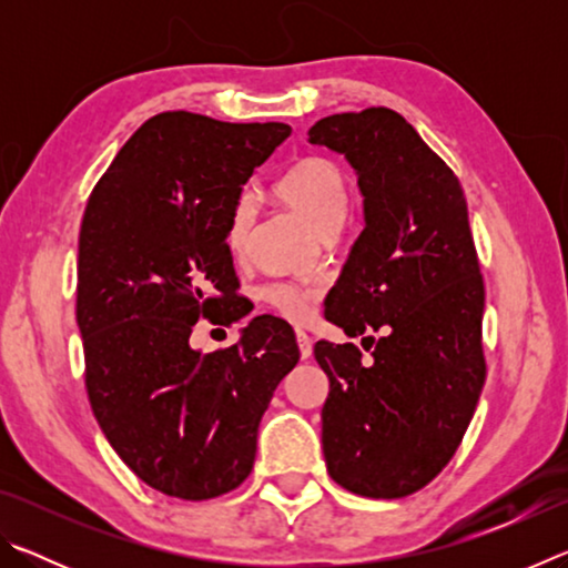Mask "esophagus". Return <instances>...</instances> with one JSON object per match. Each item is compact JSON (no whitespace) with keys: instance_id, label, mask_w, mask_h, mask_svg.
<instances>
[{"instance_id":"obj_1","label":"esophagus","mask_w":568,"mask_h":568,"mask_svg":"<svg viewBox=\"0 0 568 568\" xmlns=\"http://www.w3.org/2000/svg\"><path fill=\"white\" fill-rule=\"evenodd\" d=\"M295 338H297V348H301V358L307 361L313 355V341L311 335H307L305 331H295Z\"/></svg>"}]
</instances>
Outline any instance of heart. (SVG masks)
<instances>
[{"label":"heart","instance_id":"heart-1","mask_svg":"<svg viewBox=\"0 0 568 568\" xmlns=\"http://www.w3.org/2000/svg\"><path fill=\"white\" fill-rule=\"evenodd\" d=\"M275 195L303 217L315 233H335L348 215V182L343 170L325 158H303L275 182ZM253 227V203L250 197H237L227 217V247L240 253ZM318 287L307 285H271L265 291V301L277 313L291 321H303L311 313V305L318 301Z\"/></svg>","mask_w":568,"mask_h":568}]
</instances>
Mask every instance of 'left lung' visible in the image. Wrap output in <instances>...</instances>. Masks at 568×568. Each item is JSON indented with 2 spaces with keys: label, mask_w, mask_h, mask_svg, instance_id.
Returning <instances> with one entry per match:
<instances>
[{
  "label": "left lung",
  "mask_w": 568,
  "mask_h": 568,
  "mask_svg": "<svg viewBox=\"0 0 568 568\" xmlns=\"http://www.w3.org/2000/svg\"><path fill=\"white\" fill-rule=\"evenodd\" d=\"M358 178L363 230L325 318L371 335L315 343L331 381L323 406L328 474L353 494L400 498L434 480L464 438L484 388V281L458 178L388 108L341 112L307 130ZM369 348V345H368Z\"/></svg>",
  "instance_id": "obj_1"
}]
</instances>
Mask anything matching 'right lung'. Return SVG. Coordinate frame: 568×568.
I'll return each instance as SVG.
<instances>
[{"mask_svg":"<svg viewBox=\"0 0 568 568\" xmlns=\"http://www.w3.org/2000/svg\"><path fill=\"white\" fill-rule=\"evenodd\" d=\"M287 138L283 122L155 114L82 217L77 325L92 413L134 474L185 501L243 484L267 403L301 358L293 328L273 315L250 321L225 351L190 343L200 318H240L227 217Z\"/></svg>","mask_w":568,"mask_h":568,"instance_id":"right-lung-1","label":"right lung"}]
</instances>
